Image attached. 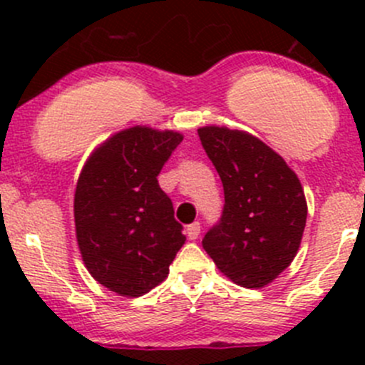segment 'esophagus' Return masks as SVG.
<instances>
[{"label":"esophagus","instance_id":"1","mask_svg":"<svg viewBox=\"0 0 365 365\" xmlns=\"http://www.w3.org/2000/svg\"><path fill=\"white\" fill-rule=\"evenodd\" d=\"M201 233V224L200 222H192L187 226V237L190 238V240H196L197 237H200Z\"/></svg>","mask_w":365,"mask_h":365}]
</instances>
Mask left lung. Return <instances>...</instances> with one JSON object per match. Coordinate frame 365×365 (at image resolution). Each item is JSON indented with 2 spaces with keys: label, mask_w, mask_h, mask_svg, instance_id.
<instances>
[{
  "label": "left lung",
  "mask_w": 365,
  "mask_h": 365,
  "mask_svg": "<svg viewBox=\"0 0 365 365\" xmlns=\"http://www.w3.org/2000/svg\"><path fill=\"white\" fill-rule=\"evenodd\" d=\"M197 134L224 187L222 219L205 235V251L235 284L264 288L300 249L304 187L286 160L249 132L206 125Z\"/></svg>",
  "instance_id": "1"
}]
</instances>
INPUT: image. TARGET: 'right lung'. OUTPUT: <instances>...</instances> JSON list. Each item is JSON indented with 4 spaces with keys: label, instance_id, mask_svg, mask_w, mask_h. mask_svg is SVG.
Returning a JSON list of instances; mask_svg holds the SVG:
<instances>
[{
    "label": "right lung",
    "instance_id": "add662e5",
    "mask_svg": "<svg viewBox=\"0 0 365 365\" xmlns=\"http://www.w3.org/2000/svg\"><path fill=\"white\" fill-rule=\"evenodd\" d=\"M183 135L135 125L90 153L73 194L81 257L91 277L120 297L160 284L185 244L173 203L159 187L162 165Z\"/></svg>",
    "mask_w": 365,
    "mask_h": 365
}]
</instances>
